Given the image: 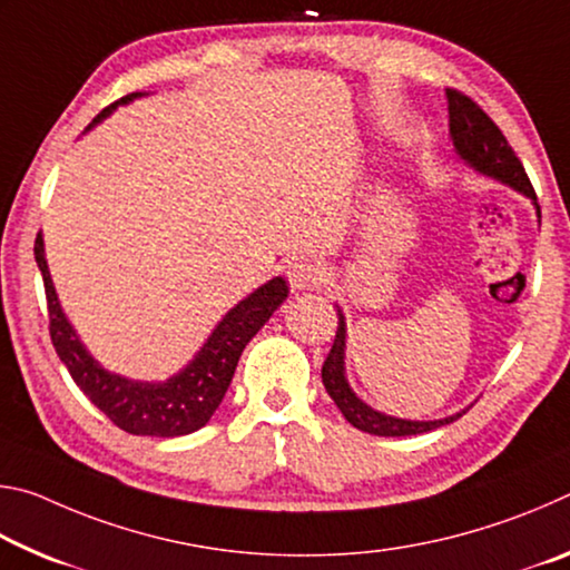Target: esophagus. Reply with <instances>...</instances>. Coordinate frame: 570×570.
Masks as SVG:
<instances>
[{
	"mask_svg": "<svg viewBox=\"0 0 570 570\" xmlns=\"http://www.w3.org/2000/svg\"><path fill=\"white\" fill-rule=\"evenodd\" d=\"M286 278L292 292H304V288H314L326 282V268L312 256H298L286 266Z\"/></svg>",
	"mask_w": 570,
	"mask_h": 570,
	"instance_id": "1",
	"label": "esophagus"
}]
</instances>
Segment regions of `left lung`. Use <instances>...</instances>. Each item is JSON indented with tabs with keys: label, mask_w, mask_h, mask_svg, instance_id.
Segmentation results:
<instances>
[{
	"label": "left lung",
	"mask_w": 570,
	"mask_h": 570,
	"mask_svg": "<svg viewBox=\"0 0 570 570\" xmlns=\"http://www.w3.org/2000/svg\"><path fill=\"white\" fill-rule=\"evenodd\" d=\"M445 95H448V112H450V138L460 160H465V166L480 173V176L493 178L508 188L523 193L525 198H530V204L535 208V216L540 218L535 190L525 176L523 163L518 160L515 150L508 146L505 135L500 132L498 125L490 120L475 102L465 98V95L458 90H448ZM334 306H336V316H340V326H336L332 352L322 366V382L336 407L342 410L346 422L354 424L356 430L370 432V435L407 438V435H422V432L438 430L442 424L455 422L458 417L465 414L468 407L440 420H404V417H394V414H384L380 410H374L372 404H366L360 394L352 390L350 380H346V366H344L346 316L340 304Z\"/></svg>",
	"instance_id": "1"
}]
</instances>
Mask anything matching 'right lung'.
<instances>
[{"label":"right lung","instance_id":"add662e5","mask_svg":"<svg viewBox=\"0 0 570 570\" xmlns=\"http://www.w3.org/2000/svg\"><path fill=\"white\" fill-rule=\"evenodd\" d=\"M142 95L146 92H130L112 102L85 128V132L110 118L122 105L142 98ZM35 258L45 282L50 336L57 356L95 407L108 414L120 430L130 432V435L180 438L204 428L214 417L230 380H234L240 352L288 296L284 278L274 276L272 282L254 288L234 308H228L224 320L208 334L204 346L180 372L168 380H130L118 372H110L108 366L95 360L67 320L55 292L50 266H47L42 234L35 240Z\"/></svg>","mask_w":570,"mask_h":570}]
</instances>
